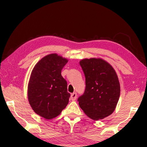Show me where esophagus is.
<instances>
[{
  "label": "esophagus",
  "mask_w": 147,
  "mask_h": 147,
  "mask_svg": "<svg viewBox=\"0 0 147 147\" xmlns=\"http://www.w3.org/2000/svg\"><path fill=\"white\" fill-rule=\"evenodd\" d=\"M71 100H76V98H77V94L76 93H75V92H74V93H73V94H71Z\"/></svg>",
  "instance_id": "obj_1"
}]
</instances>
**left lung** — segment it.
I'll return each mask as SVG.
<instances>
[{
  "label": "left lung",
  "mask_w": 147,
  "mask_h": 147,
  "mask_svg": "<svg viewBox=\"0 0 147 147\" xmlns=\"http://www.w3.org/2000/svg\"><path fill=\"white\" fill-rule=\"evenodd\" d=\"M86 78V89L78 99L80 108L91 119L98 120L112 114L119 100L117 74L108 62L90 58L80 61Z\"/></svg>",
  "instance_id": "obj_1"
}]
</instances>
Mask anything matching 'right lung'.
<instances>
[{
  "label": "right lung",
  "instance_id": "1",
  "mask_svg": "<svg viewBox=\"0 0 147 147\" xmlns=\"http://www.w3.org/2000/svg\"><path fill=\"white\" fill-rule=\"evenodd\" d=\"M68 60L56 53L42 58L32 70L28 99L34 112L45 119L61 114L69 102L67 84L61 72Z\"/></svg>",
  "mask_w": 147,
  "mask_h": 147
}]
</instances>
